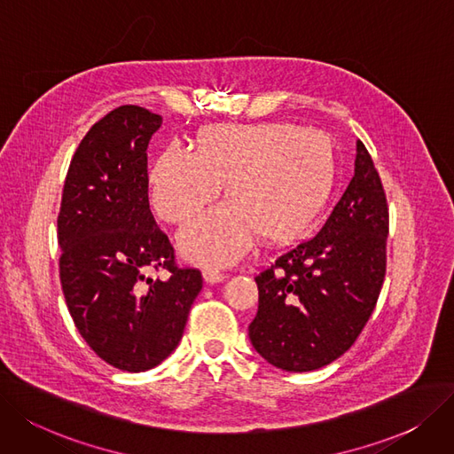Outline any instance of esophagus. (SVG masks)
<instances>
[{
  "mask_svg": "<svg viewBox=\"0 0 454 454\" xmlns=\"http://www.w3.org/2000/svg\"><path fill=\"white\" fill-rule=\"evenodd\" d=\"M203 278H205V281H207V283L214 285V283H220V281H223L227 276L223 274V271H220V270L207 268V270L203 271Z\"/></svg>",
  "mask_w": 454,
  "mask_h": 454,
  "instance_id": "1",
  "label": "esophagus"
}]
</instances>
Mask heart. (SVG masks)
Here are the masks:
<instances>
[{
	"label": "heart",
	"mask_w": 454,
	"mask_h": 454,
	"mask_svg": "<svg viewBox=\"0 0 454 454\" xmlns=\"http://www.w3.org/2000/svg\"><path fill=\"white\" fill-rule=\"evenodd\" d=\"M333 149L322 132L296 124H217L195 139L193 153L171 145L151 171V201L161 220L184 223L220 195L229 203L197 217L178 234L183 255L229 264L261 239L294 242L328 203Z\"/></svg>",
	"instance_id": "obj_1"
}]
</instances>
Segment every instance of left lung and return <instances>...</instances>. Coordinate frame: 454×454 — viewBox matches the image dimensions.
Listing matches in <instances>:
<instances>
[{
    "label": "left lung",
    "instance_id": "obj_1",
    "mask_svg": "<svg viewBox=\"0 0 454 454\" xmlns=\"http://www.w3.org/2000/svg\"><path fill=\"white\" fill-rule=\"evenodd\" d=\"M389 208L374 161L357 141L354 176L313 239L286 249L255 278L259 311L249 339L288 372L330 365L374 311L386 278Z\"/></svg>",
    "mask_w": 454,
    "mask_h": 454
}]
</instances>
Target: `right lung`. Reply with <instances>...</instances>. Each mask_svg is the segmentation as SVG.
<instances>
[{"label":"right lung","mask_w":454,"mask_h":454,"mask_svg":"<svg viewBox=\"0 0 454 454\" xmlns=\"http://www.w3.org/2000/svg\"><path fill=\"white\" fill-rule=\"evenodd\" d=\"M161 117L121 106L90 126L70 160L58 242L65 301L80 335L106 364L141 372L183 339L201 293L197 268H178L149 207L147 147ZM168 269V282L151 280Z\"/></svg>","instance_id":"1"}]
</instances>
